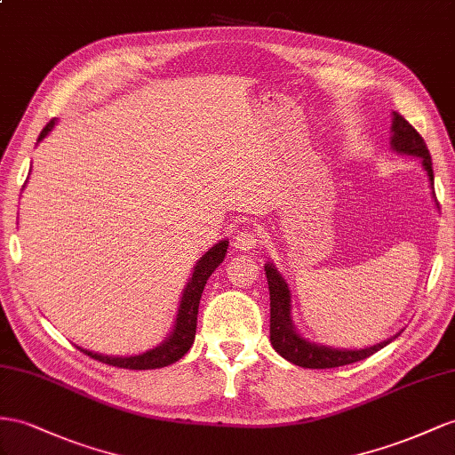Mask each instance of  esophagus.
<instances>
[{
  "mask_svg": "<svg viewBox=\"0 0 455 455\" xmlns=\"http://www.w3.org/2000/svg\"><path fill=\"white\" fill-rule=\"evenodd\" d=\"M259 243V232L255 228H242L236 232L235 236V248L242 250V251H248V250H253L255 246Z\"/></svg>",
  "mask_w": 455,
  "mask_h": 455,
  "instance_id": "34e87169",
  "label": "esophagus"
}]
</instances>
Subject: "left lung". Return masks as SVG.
I'll use <instances>...</instances> for the list:
<instances>
[{"instance_id":"left-lung-1","label":"left lung","mask_w":455,"mask_h":455,"mask_svg":"<svg viewBox=\"0 0 455 455\" xmlns=\"http://www.w3.org/2000/svg\"><path fill=\"white\" fill-rule=\"evenodd\" d=\"M390 148L392 151L400 156H410L421 159V165L428 177L430 190L435 196V174H433V161H430L428 149L425 146V140L419 136L415 128L407 123L400 113L392 111V126H390ZM436 202V197H435ZM438 205V204H436ZM265 275L267 284H269V296H271V344L283 355L286 361L306 369H331L355 363V361L365 359L379 349L388 346L402 334L395 332L390 339L382 340L375 346L359 347V349H347V347H332L311 342L301 336L292 321V294L283 275L276 271V267L267 261L265 263Z\"/></svg>"}]
</instances>
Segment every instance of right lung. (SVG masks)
Masks as SVG:
<instances>
[{
  "instance_id": "add662e5",
  "label": "right lung",
  "mask_w": 455,
  "mask_h": 455,
  "mask_svg": "<svg viewBox=\"0 0 455 455\" xmlns=\"http://www.w3.org/2000/svg\"><path fill=\"white\" fill-rule=\"evenodd\" d=\"M57 124V119L50 121L44 126V131L38 136V144L42 140L48 136L53 126ZM25 188V186H22ZM228 250V240H219L213 248H209L200 259H197L196 267L192 269V276L186 283L182 296L179 301V311L177 317H174V324L171 332L167 334V339L156 347L148 349L144 354H136V355H106V354H98V352H90V349H84L76 346L80 352L88 354L90 357H94L101 363H108L113 367H123V369H159V367H167L174 361H179L194 344L196 339V324H197V309H200V299L202 292L209 281V276L213 275L217 267L225 261V255Z\"/></svg>"
}]
</instances>
